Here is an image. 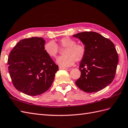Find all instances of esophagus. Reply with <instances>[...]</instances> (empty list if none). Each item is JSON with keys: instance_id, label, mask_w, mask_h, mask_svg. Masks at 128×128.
<instances>
[{"instance_id": "1", "label": "esophagus", "mask_w": 128, "mask_h": 128, "mask_svg": "<svg viewBox=\"0 0 128 128\" xmlns=\"http://www.w3.org/2000/svg\"><path fill=\"white\" fill-rule=\"evenodd\" d=\"M59 68H60V70H64V69H66V68L63 67V66H59Z\"/></svg>"}]
</instances>
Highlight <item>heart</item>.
<instances>
[{"mask_svg": "<svg viewBox=\"0 0 128 128\" xmlns=\"http://www.w3.org/2000/svg\"><path fill=\"white\" fill-rule=\"evenodd\" d=\"M64 49V56L57 58L56 62L61 66H70L75 60L80 62L84 58L86 48L83 44H76L74 39L66 37L61 38L57 44L53 41H49L44 46V50L49 57L54 58L60 51V48Z\"/></svg>", "mask_w": 128, "mask_h": 128, "instance_id": "obj_1", "label": "heart"}]
</instances>
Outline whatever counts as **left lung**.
I'll return each mask as SVG.
<instances>
[{"label":"left lung","instance_id":"left-lung-1","mask_svg":"<svg viewBox=\"0 0 128 128\" xmlns=\"http://www.w3.org/2000/svg\"><path fill=\"white\" fill-rule=\"evenodd\" d=\"M83 42L86 54L82 60L80 78L76 86L86 92L103 89L113 81L118 56L114 45L109 39L95 32H83L72 36Z\"/></svg>","mask_w":128,"mask_h":128}]
</instances>
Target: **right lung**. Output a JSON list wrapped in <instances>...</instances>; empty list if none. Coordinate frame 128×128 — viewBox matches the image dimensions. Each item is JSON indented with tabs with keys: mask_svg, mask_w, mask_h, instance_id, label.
Returning a JSON list of instances; mask_svg holds the SVG:
<instances>
[{
	"mask_svg": "<svg viewBox=\"0 0 128 128\" xmlns=\"http://www.w3.org/2000/svg\"><path fill=\"white\" fill-rule=\"evenodd\" d=\"M45 44L41 37L22 39L9 54L8 72L13 84L16 89L29 96L48 91L59 69L45 52Z\"/></svg>",
	"mask_w": 128,
	"mask_h": 128,
	"instance_id": "1",
	"label": "right lung"
}]
</instances>
